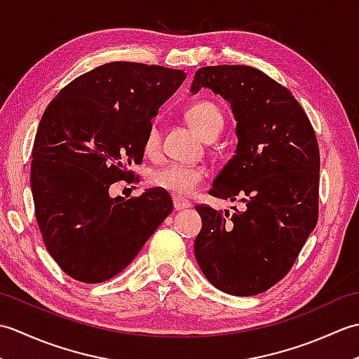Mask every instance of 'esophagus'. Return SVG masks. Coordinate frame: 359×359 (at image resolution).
<instances>
[{
	"label": "esophagus",
	"instance_id": "1",
	"mask_svg": "<svg viewBox=\"0 0 359 359\" xmlns=\"http://www.w3.org/2000/svg\"><path fill=\"white\" fill-rule=\"evenodd\" d=\"M191 207V203L185 199H180V197H174V210L182 211V210H187Z\"/></svg>",
	"mask_w": 359,
	"mask_h": 359
}]
</instances>
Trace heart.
<instances>
[{
    "label": "heart",
    "instance_id": "heart-1",
    "mask_svg": "<svg viewBox=\"0 0 359 359\" xmlns=\"http://www.w3.org/2000/svg\"><path fill=\"white\" fill-rule=\"evenodd\" d=\"M188 123L191 125L194 131L203 137L205 140L215 139L222 131L224 128V112L215 102L201 100L193 103L185 112ZM160 144V134L158 129L152 125L148 129V134L144 137L143 149L148 156L156 154ZM207 172L202 168L197 166H185V165H166L163 168L152 171L149 175V185L165 189L179 197H187L196 193L199 188Z\"/></svg>",
    "mask_w": 359,
    "mask_h": 359
}]
</instances>
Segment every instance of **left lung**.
<instances>
[{
  "label": "left lung",
  "mask_w": 359,
  "mask_h": 359,
  "mask_svg": "<svg viewBox=\"0 0 359 359\" xmlns=\"http://www.w3.org/2000/svg\"><path fill=\"white\" fill-rule=\"evenodd\" d=\"M201 88L230 102L238 120L236 156L217 174L210 196L241 199L247 208L230 217L197 205L202 230L194 242L196 259L220 292L259 294L290 271L316 226V134L294 95L256 67H201L191 93Z\"/></svg>",
  "instance_id": "obj_1"
}]
</instances>
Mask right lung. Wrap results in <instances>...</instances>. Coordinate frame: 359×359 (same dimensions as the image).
<instances>
[{
    "label": "right lung",
    "mask_w": 359,
    "mask_h": 359,
    "mask_svg": "<svg viewBox=\"0 0 359 359\" xmlns=\"http://www.w3.org/2000/svg\"><path fill=\"white\" fill-rule=\"evenodd\" d=\"M187 74L112 62L80 75L46 108L36 129L30 188L43 242L67 276L98 284L133 262L172 201L149 188L125 201L109 187L131 180L151 118Z\"/></svg>",
    "instance_id": "right-lung-1"
}]
</instances>
